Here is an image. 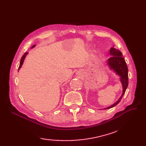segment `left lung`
<instances>
[{"mask_svg":"<svg viewBox=\"0 0 146 146\" xmlns=\"http://www.w3.org/2000/svg\"><path fill=\"white\" fill-rule=\"evenodd\" d=\"M110 55L112 56L107 60V64L110 70H112L118 76L120 77V81L122 85V94L120 98L115 103L107 108H103L104 110L115 107L116 105L120 102L122 98V96L124 94L126 91L128 85H129L128 68L121 52L118 49H116V48H114V47H111L110 49Z\"/></svg>","mask_w":146,"mask_h":146,"instance_id":"obj_1","label":"left lung"}]
</instances>
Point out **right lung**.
Segmentation results:
<instances>
[{
  "label": "right lung",
  "mask_w": 146,
  "mask_h": 146,
  "mask_svg": "<svg viewBox=\"0 0 146 146\" xmlns=\"http://www.w3.org/2000/svg\"><path fill=\"white\" fill-rule=\"evenodd\" d=\"M35 46V45H33V46L32 47V48H33ZM27 54H28V52H25V54H24V55H23V56H22V58H21V61H20V64H19V66L18 71H19V70L21 69V68L22 67V66H23V63H24V60H25V57H26V55H27Z\"/></svg>",
  "instance_id": "1"
}]
</instances>
